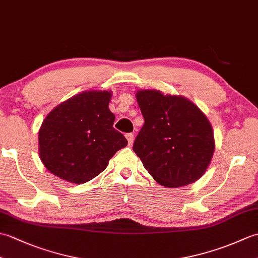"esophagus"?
I'll return each mask as SVG.
<instances>
[{
	"label": "esophagus",
	"mask_w": 258,
	"mask_h": 258,
	"mask_svg": "<svg viewBox=\"0 0 258 258\" xmlns=\"http://www.w3.org/2000/svg\"><path fill=\"white\" fill-rule=\"evenodd\" d=\"M125 138H126V140H127V142H128V144L130 145H132L133 144V142H134V134H132V133H127L125 135Z\"/></svg>",
	"instance_id": "34e87169"
}]
</instances>
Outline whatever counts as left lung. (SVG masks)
Segmentation results:
<instances>
[{"instance_id": "8db88e82", "label": "left lung", "mask_w": 258, "mask_h": 258, "mask_svg": "<svg viewBox=\"0 0 258 258\" xmlns=\"http://www.w3.org/2000/svg\"><path fill=\"white\" fill-rule=\"evenodd\" d=\"M144 125L133 150L158 184L180 187L205 173L215 151L206 115L184 96L156 90L136 92Z\"/></svg>"}]
</instances>
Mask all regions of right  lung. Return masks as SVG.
<instances>
[{
    "label": "right lung",
    "mask_w": 258,
    "mask_h": 258,
    "mask_svg": "<svg viewBox=\"0 0 258 258\" xmlns=\"http://www.w3.org/2000/svg\"><path fill=\"white\" fill-rule=\"evenodd\" d=\"M109 91H86L54 107L38 132V153L55 176L73 184L96 177L118 150L127 145L113 127Z\"/></svg>",
    "instance_id": "obj_1"
}]
</instances>
